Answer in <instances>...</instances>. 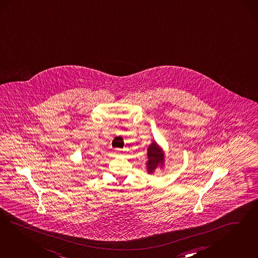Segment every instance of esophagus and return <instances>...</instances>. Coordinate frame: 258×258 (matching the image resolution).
Here are the masks:
<instances>
[{
    "mask_svg": "<svg viewBox=\"0 0 258 258\" xmlns=\"http://www.w3.org/2000/svg\"><path fill=\"white\" fill-rule=\"evenodd\" d=\"M123 151H124V150H123V149H120V148H117V149H116V151H115V152H116V154H122V153H123Z\"/></svg>",
    "mask_w": 258,
    "mask_h": 258,
    "instance_id": "esophagus-1",
    "label": "esophagus"
}]
</instances>
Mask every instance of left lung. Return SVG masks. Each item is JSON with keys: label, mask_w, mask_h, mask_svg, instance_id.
<instances>
[{"label": "left lung", "mask_w": 258, "mask_h": 258, "mask_svg": "<svg viewBox=\"0 0 258 258\" xmlns=\"http://www.w3.org/2000/svg\"><path fill=\"white\" fill-rule=\"evenodd\" d=\"M147 156H148V162H147V170L148 173L152 174L155 169L160 165L161 167L163 164V153L162 149L158 147L156 143H153L147 149Z\"/></svg>", "instance_id": "left-lung-1"}]
</instances>
